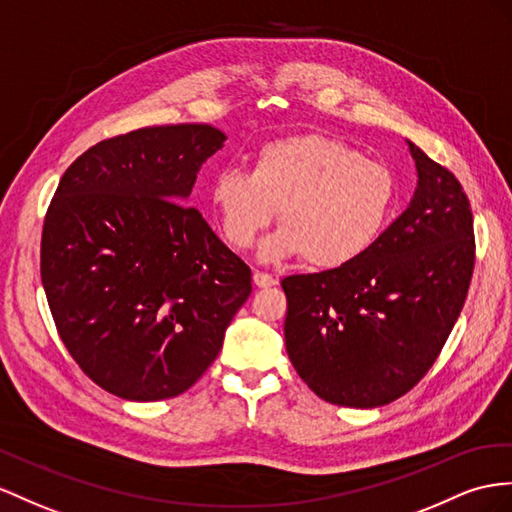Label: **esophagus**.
Here are the masks:
<instances>
[{"instance_id":"esophagus-1","label":"esophagus","mask_w":512,"mask_h":512,"mask_svg":"<svg viewBox=\"0 0 512 512\" xmlns=\"http://www.w3.org/2000/svg\"><path fill=\"white\" fill-rule=\"evenodd\" d=\"M253 281H255L257 287H272V285H277V277H272V274L261 272V270H255Z\"/></svg>"}]
</instances>
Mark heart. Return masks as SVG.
<instances>
[{"label":"heart","mask_w":512,"mask_h":512,"mask_svg":"<svg viewBox=\"0 0 512 512\" xmlns=\"http://www.w3.org/2000/svg\"><path fill=\"white\" fill-rule=\"evenodd\" d=\"M209 201L235 251H248L279 209L283 227L266 242L264 257L303 253L309 266L339 268L381 238L396 205V179L344 140L300 134L259 147L248 173L220 170Z\"/></svg>","instance_id":"obj_1"}]
</instances>
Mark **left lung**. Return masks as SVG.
Returning <instances> with one entry per match:
<instances>
[{
  "mask_svg": "<svg viewBox=\"0 0 512 512\" xmlns=\"http://www.w3.org/2000/svg\"><path fill=\"white\" fill-rule=\"evenodd\" d=\"M417 190L359 259L281 281L285 348L322 400L374 409L409 393L448 342L474 274V216L448 168L409 142Z\"/></svg>",
  "mask_w": 512,
  "mask_h": 512,
  "instance_id": "left-lung-1",
  "label": "left lung"
}]
</instances>
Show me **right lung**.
Wrapping results in <instances>:
<instances>
[{"instance_id":"right-lung-1","label":"right lung","mask_w":512,"mask_h":512,"mask_svg":"<svg viewBox=\"0 0 512 512\" xmlns=\"http://www.w3.org/2000/svg\"><path fill=\"white\" fill-rule=\"evenodd\" d=\"M225 134L142 127L84 151L62 175L41 238L58 335L114 396L175 398L214 363L251 296V268L186 203Z\"/></svg>"}]
</instances>
